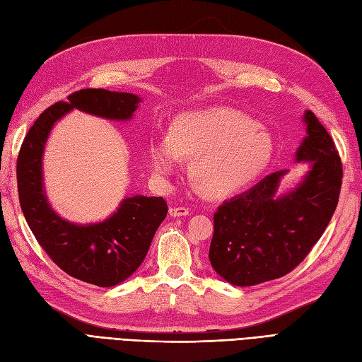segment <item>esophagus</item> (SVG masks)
I'll return each instance as SVG.
<instances>
[{"label":"esophagus","mask_w":362,"mask_h":362,"mask_svg":"<svg viewBox=\"0 0 362 362\" xmlns=\"http://www.w3.org/2000/svg\"><path fill=\"white\" fill-rule=\"evenodd\" d=\"M190 210L187 207H170L169 214L172 218H180V216H187Z\"/></svg>","instance_id":"obj_1"}]
</instances>
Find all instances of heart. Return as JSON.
<instances>
[{"label": "heart", "instance_id": "1", "mask_svg": "<svg viewBox=\"0 0 362 362\" xmlns=\"http://www.w3.org/2000/svg\"><path fill=\"white\" fill-rule=\"evenodd\" d=\"M274 144L268 131L248 115L230 108L185 114L170 135L151 143L153 172L168 178L182 160H194L192 181L199 192L221 198L248 187L268 168Z\"/></svg>", "mask_w": 362, "mask_h": 362}]
</instances>
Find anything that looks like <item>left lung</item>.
I'll list each match as a JSON object with an SVG mask.
<instances>
[{
    "mask_svg": "<svg viewBox=\"0 0 362 362\" xmlns=\"http://www.w3.org/2000/svg\"><path fill=\"white\" fill-rule=\"evenodd\" d=\"M305 140L297 163L310 170L298 187L277 197L285 170L272 172L214 213L209 259L234 286H252L286 276L306 259L334 216L343 165L335 143L312 111L305 112Z\"/></svg>",
    "mask_w": 362,
    "mask_h": 362,
    "instance_id": "8db88e82",
    "label": "left lung"
}]
</instances>
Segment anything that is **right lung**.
I'll list each match as a JSON object with an SVG mask.
<instances>
[{
  "mask_svg": "<svg viewBox=\"0 0 362 362\" xmlns=\"http://www.w3.org/2000/svg\"><path fill=\"white\" fill-rule=\"evenodd\" d=\"M139 95L86 88L47 108L28 129L16 161L18 194L24 218L37 243L68 276L110 288L132 276L141 265L153 234L168 214L160 197L126 198L103 222L79 226L62 219L50 207L42 184V153L56 120L68 111L129 120L139 108Z\"/></svg>",
  "mask_w": 362,
  "mask_h": 362,
  "instance_id": "add662e5",
  "label": "right lung"
}]
</instances>
